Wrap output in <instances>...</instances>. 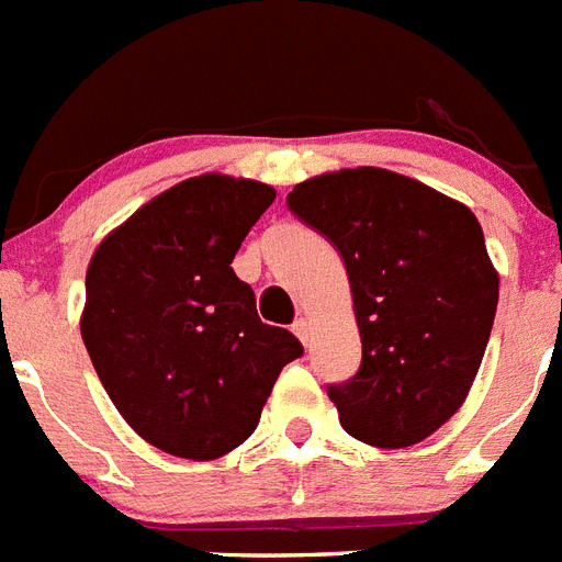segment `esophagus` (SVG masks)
I'll use <instances>...</instances> for the list:
<instances>
[{
	"label": "esophagus",
	"mask_w": 562,
	"mask_h": 562,
	"mask_svg": "<svg viewBox=\"0 0 562 562\" xmlns=\"http://www.w3.org/2000/svg\"><path fill=\"white\" fill-rule=\"evenodd\" d=\"M291 329H294V335H297L300 341L308 344V335H312V326H308L306 317H297V321L291 324Z\"/></svg>",
	"instance_id": "obj_1"
}]
</instances>
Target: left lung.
Segmentation results:
<instances>
[{"label":"left lung","instance_id":"1","mask_svg":"<svg viewBox=\"0 0 562 562\" xmlns=\"http://www.w3.org/2000/svg\"><path fill=\"white\" fill-rule=\"evenodd\" d=\"M338 247L350 277L361 368L329 384L361 443H419L461 408L487 350L498 273L470 206L396 171L341 169L285 198Z\"/></svg>","mask_w":562,"mask_h":562}]
</instances>
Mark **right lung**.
<instances>
[{
	"instance_id": "1",
	"label": "right lung",
	"mask_w": 562,
	"mask_h": 562,
	"mask_svg": "<svg viewBox=\"0 0 562 562\" xmlns=\"http://www.w3.org/2000/svg\"><path fill=\"white\" fill-rule=\"evenodd\" d=\"M277 192L201 175L110 233L87 268L81 338L104 391L162 452L212 461L254 435L303 344L256 315L233 256Z\"/></svg>"
}]
</instances>
